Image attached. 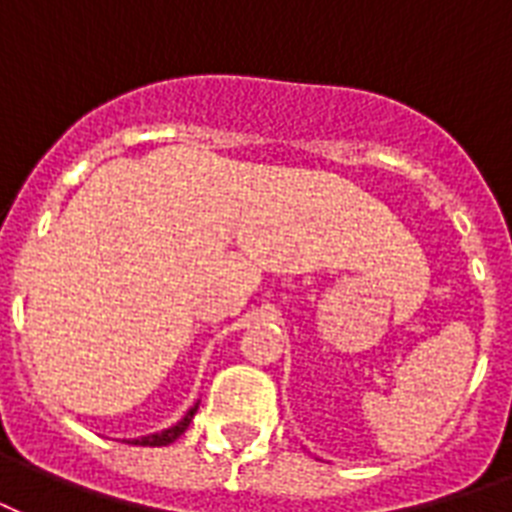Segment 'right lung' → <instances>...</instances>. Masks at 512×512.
I'll use <instances>...</instances> for the list:
<instances>
[{
    "instance_id": "add662e5",
    "label": "right lung",
    "mask_w": 512,
    "mask_h": 512,
    "mask_svg": "<svg viewBox=\"0 0 512 512\" xmlns=\"http://www.w3.org/2000/svg\"><path fill=\"white\" fill-rule=\"evenodd\" d=\"M196 409H199V404L193 406L191 412L185 414L183 420L177 422V425H172V428L162 430V433H154V436L135 438V444H138V446H167V444H172L175 438H180V436H183V433H185V430H188V425H191V420H193V414H196Z\"/></svg>"
}]
</instances>
